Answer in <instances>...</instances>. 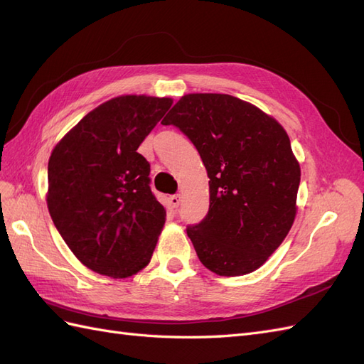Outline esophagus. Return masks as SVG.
I'll return each instance as SVG.
<instances>
[{
	"mask_svg": "<svg viewBox=\"0 0 364 364\" xmlns=\"http://www.w3.org/2000/svg\"><path fill=\"white\" fill-rule=\"evenodd\" d=\"M168 202H170V205H171L173 208H178V206L181 205V202H182V197H181V194H174V196H170Z\"/></svg>",
	"mask_w": 364,
	"mask_h": 364,
	"instance_id": "esophagus-1",
	"label": "esophagus"
}]
</instances>
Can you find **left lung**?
Listing matches in <instances>:
<instances>
[{
	"mask_svg": "<svg viewBox=\"0 0 364 364\" xmlns=\"http://www.w3.org/2000/svg\"><path fill=\"white\" fill-rule=\"evenodd\" d=\"M191 139L209 178V211L186 229L220 277L259 269L293 226L301 165L272 115L228 94H186L162 119Z\"/></svg>",
	"mask_w": 364,
	"mask_h": 364,
	"instance_id": "1",
	"label": "left lung"
}]
</instances>
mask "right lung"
Segmentation results:
<instances>
[{"label":"right lung","mask_w":364,"mask_h":364,"mask_svg":"<svg viewBox=\"0 0 364 364\" xmlns=\"http://www.w3.org/2000/svg\"><path fill=\"white\" fill-rule=\"evenodd\" d=\"M170 97L119 95L87 112L54 146L47 206L83 266L114 279L149 266L167 211L150 190V165L136 151Z\"/></svg>","instance_id":"1"}]
</instances>
